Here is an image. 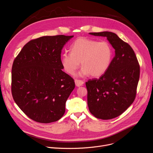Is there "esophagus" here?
<instances>
[{
    "label": "esophagus",
    "mask_w": 153,
    "mask_h": 153,
    "mask_svg": "<svg viewBox=\"0 0 153 153\" xmlns=\"http://www.w3.org/2000/svg\"><path fill=\"white\" fill-rule=\"evenodd\" d=\"M74 82H75V84H76V85L77 86H82L83 85V83H84V82H83V81H82V80H77V79H76L75 80H74Z\"/></svg>",
    "instance_id": "obj_1"
}]
</instances>
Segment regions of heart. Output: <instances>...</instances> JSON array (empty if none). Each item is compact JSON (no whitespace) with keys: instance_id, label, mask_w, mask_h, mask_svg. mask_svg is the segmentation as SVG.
<instances>
[{"instance_id":"obj_1","label":"heart","mask_w":153,"mask_h":153,"mask_svg":"<svg viewBox=\"0 0 153 153\" xmlns=\"http://www.w3.org/2000/svg\"><path fill=\"white\" fill-rule=\"evenodd\" d=\"M70 51L62 54L61 62L64 70L71 75L74 74L81 62L80 76L90 74L97 77L108 70L112 62V48L106 42L79 38L72 43Z\"/></svg>"}]
</instances>
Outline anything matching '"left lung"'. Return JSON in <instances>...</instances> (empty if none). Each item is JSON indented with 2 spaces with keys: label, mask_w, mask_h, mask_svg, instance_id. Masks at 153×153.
Wrapping results in <instances>:
<instances>
[{
  "label": "left lung",
  "mask_w": 153,
  "mask_h": 153,
  "mask_svg": "<svg viewBox=\"0 0 153 153\" xmlns=\"http://www.w3.org/2000/svg\"><path fill=\"white\" fill-rule=\"evenodd\" d=\"M89 34L106 37L115 50L108 70L98 79L86 82L90 113L98 119H111L122 114L134 102L140 67L132 48L116 34L108 31Z\"/></svg>",
  "instance_id": "left-lung-1"
}]
</instances>
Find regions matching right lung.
<instances>
[{"label": "right lung", "mask_w": 153, "mask_h": 153, "mask_svg": "<svg viewBox=\"0 0 153 153\" xmlns=\"http://www.w3.org/2000/svg\"><path fill=\"white\" fill-rule=\"evenodd\" d=\"M74 36H43L28 42L14 59L11 91L14 100L32 120H59L74 89L73 78L62 71L61 52Z\"/></svg>", "instance_id": "right-lung-1"}]
</instances>
